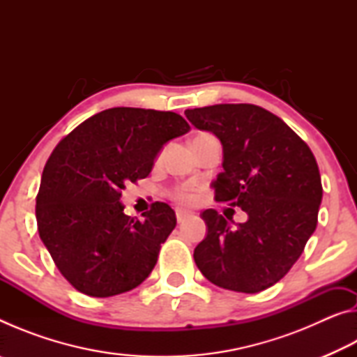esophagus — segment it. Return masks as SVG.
<instances>
[{"label":"esophagus","mask_w":357,"mask_h":357,"mask_svg":"<svg viewBox=\"0 0 357 357\" xmlns=\"http://www.w3.org/2000/svg\"><path fill=\"white\" fill-rule=\"evenodd\" d=\"M192 214L189 213V211H184V209H176V220L178 223H183L185 222L187 219H189Z\"/></svg>","instance_id":"esophagus-1"}]
</instances>
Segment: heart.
<instances>
[{"mask_svg": "<svg viewBox=\"0 0 357 357\" xmlns=\"http://www.w3.org/2000/svg\"><path fill=\"white\" fill-rule=\"evenodd\" d=\"M203 135H208V134H202V135H198V137H203ZM197 138V137H195ZM178 198L181 202H184V203H190V202H193V195L192 193H189V192H181L179 195H178Z\"/></svg>", "mask_w": 357, "mask_h": 357, "instance_id": "1", "label": "heart"}]
</instances>
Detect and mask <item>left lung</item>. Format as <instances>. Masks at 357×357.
Listing matches in <instances>:
<instances>
[{
    "label": "left lung",
    "instance_id": "left-lung-1",
    "mask_svg": "<svg viewBox=\"0 0 357 357\" xmlns=\"http://www.w3.org/2000/svg\"><path fill=\"white\" fill-rule=\"evenodd\" d=\"M185 116L222 143L223 172L211 184L215 202L249 217L231 228L215 209L203 211L208 233L193 259L217 287L263 291L291 269L317 228L323 187L315 155L258 105L219 104L185 110Z\"/></svg>",
    "mask_w": 357,
    "mask_h": 357
}]
</instances>
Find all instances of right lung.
<instances>
[{
    "mask_svg": "<svg viewBox=\"0 0 357 357\" xmlns=\"http://www.w3.org/2000/svg\"><path fill=\"white\" fill-rule=\"evenodd\" d=\"M190 130L173 112L116 107L94 114L48 157L36 198L42 243L72 287L93 298L130 291L154 269L176 214L155 202L143 220L121 190L146 178L164 144Z\"/></svg>",
    "mask_w": 357,
    "mask_h": 357,
    "instance_id": "1",
    "label": "right lung"
}]
</instances>
